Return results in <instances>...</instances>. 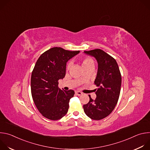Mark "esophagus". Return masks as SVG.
<instances>
[{
	"label": "esophagus",
	"instance_id": "1",
	"mask_svg": "<svg viewBox=\"0 0 150 150\" xmlns=\"http://www.w3.org/2000/svg\"><path fill=\"white\" fill-rule=\"evenodd\" d=\"M75 94L77 95V96H81L82 94V93L79 91H75Z\"/></svg>",
	"mask_w": 150,
	"mask_h": 150
}]
</instances>
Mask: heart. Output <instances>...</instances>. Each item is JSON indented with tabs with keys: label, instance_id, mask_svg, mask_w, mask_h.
Here are the masks:
<instances>
[{
	"label": "heart",
	"instance_id": "1",
	"mask_svg": "<svg viewBox=\"0 0 150 150\" xmlns=\"http://www.w3.org/2000/svg\"><path fill=\"white\" fill-rule=\"evenodd\" d=\"M91 64H94V62L90 58H85V59H83L82 62V67L88 65H91ZM70 66H71V63H69L68 65V66H67V68L68 69L70 67Z\"/></svg>",
	"mask_w": 150,
	"mask_h": 150
}]
</instances>
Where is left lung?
I'll use <instances>...</instances> for the list:
<instances>
[{
  "label": "left lung",
  "instance_id": "obj_1",
  "mask_svg": "<svg viewBox=\"0 0 150 150\" xmlns=\"http://www.w3.org/2000/svg\"><path fill=\"white\" fill-rule=\"evenodd\" d=\"M94 57L98 63L94 83L96 98L90 97L89 102L83 105L85 113L93 120H101L109 116L117 103L121 88L122 78L117 63L111 56L100 49L84 51Z\"/></svg>",
  "mask_w": 150,
  "mask_h": 150
}]
</instances>
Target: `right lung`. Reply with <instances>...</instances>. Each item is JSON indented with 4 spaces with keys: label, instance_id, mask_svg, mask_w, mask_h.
<instances>
[{
    "label": "right lung",
    "instance_id": "right-lung-1",
    "mask_svg": "<svg viewBox=\"0 0 150 150\" xmlns=\"http://www.w3.org/2000/svg\"><path fill=\"white\" fill-rule=\"evenodd\" d=\"M79 52L53 47L42 53L35 63L31 78L33 99L38 111L50 120H59L68 111L75 92L59 88L58 81L65 77L68 60Z\"/></svg>",
    "mask_w": 150,
    "mask_h": 150
}]
</instances>
